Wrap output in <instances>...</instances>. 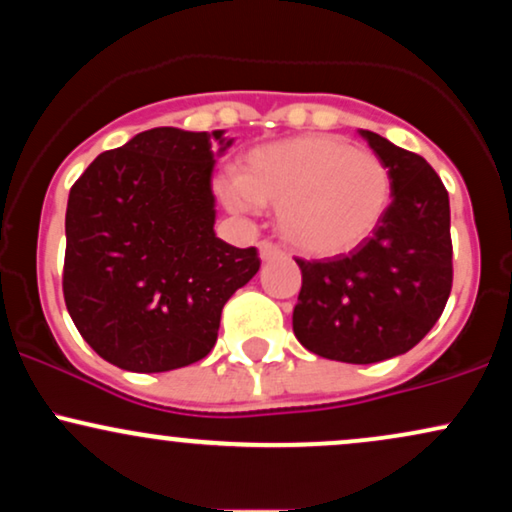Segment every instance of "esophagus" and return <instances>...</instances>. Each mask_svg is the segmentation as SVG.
I'll return each instance as SVG.
<instances>
[{
	"instance_id": "esophagus-1",
	"label": "esophagus",
	"mask_w": 512,
	"mask_h": 512,
	"mask_svg": "<svg viewBox=\"0 0 512 512\" xmlns=\"http://www.w3.org/2000/svg\"><path fill=\"white\" fill-rule=\"evenodd\" d=\"M281 255V250L276 248L274 243H269V240H262L260 243V260L262 262H269V260H276V257Z\"/></svg>"
}]
</instances>
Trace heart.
I'll return each mask as SVG.
<instances>
[{"label":"heart","mask_w":512,"mask_h":512,"mask_svg":"<svg viewBox=\"0 0 512 512\" xmlns=\"http://www.w3.org/2000/svg\"><path fill=\"white\" fill-rule=\"evenodd\" d=\"M221 195L236 211L276 207L279 233L308 257L358 248L383 223L392 202L390 168L373 151L337 134H303L262 144L245 156Z\"/></svg>","instance_id":"heart-1"}]
</instances>
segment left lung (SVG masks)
Here are the masks:
<instances>
[{"label": "left lung", "instance_id": "obj_1", "mask_svg": "<svg viewBox=\"0 0 512 512\" xmlns=\"http://www.w3.org/2000/svg\"><path fill=\"white\" fill-rule=\"evenodd\" d=\"M392 178L378 231L349 255L296 260L303 274L293 334L342 363L407 354L436 325L452 289L450 199L426 158L358 129Z\"/></svg>", "mask_w": 512, "mask_h": 512}]
</instances>
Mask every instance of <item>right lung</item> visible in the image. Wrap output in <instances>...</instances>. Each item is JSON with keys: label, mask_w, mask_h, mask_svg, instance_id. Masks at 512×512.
Masks as SVG:
<instances>
[{"label": "right lung", "mask_w": 512, "mask_h": 512, "mask_svg": "<svg viewBox=\"0 0 512 512\" xmlns=\"http://www.w3.org/2000/svg\"><path fill=\"white\" fill-rule=\"evenodd\" d=\"M223 129L154 127L105 151L67 202L64 303L113 366L163 373L214 349L221 310L260 269L255 248L216 238L211 173Z\"/></svg>", "instance_id": "right-lung-1"}]
</instances>
